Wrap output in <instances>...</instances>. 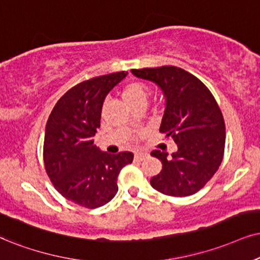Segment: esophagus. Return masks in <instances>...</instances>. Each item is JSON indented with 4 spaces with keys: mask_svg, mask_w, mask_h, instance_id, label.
<instances>
[{
    "mask_svg": "<svg viewBox=\"0 0 260 260\" xmlns=\"http://www.w3.org/2000/svg\"><path fill=\"white\" fill-rule=\"evenodd\" d=\"M149 156L146 152H136V154H134V158H136L137 160H143L145 159L146 157Z\"/></svg>",
    "mask_w": 260,
    "mask_h": 260,
    "instance_id": "34e87169",
    "label": "esophagus"
}]
</instances>
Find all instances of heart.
<instances>
[{"label": "heart", "instance_id": "1", "mask_svg": "<svg viewBox=\"0 0 260 260\" xmlns=\"http://www.w3.org/2000/svg\"><path fill=\"white\" fill-rule=\"evenodd\" d=\"M147 93H149V88L145 84L139 83V81H133V83L127 84L122 90V98L128 106H133V104L139 103V102H145Z\"/></svg>", "mask_w": 260, "mask_h": 260}]
</instances>
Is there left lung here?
Returning a JSON list of instances; mask_svg holds the SVG:
<instances>
[{"instance_id": "8db88e82", "label": "left lung", "mask_w": 260, "mask_h": 260, "mask_svg": "<svg viewBox=\"0 0 260 260\" xmlns=\"http://www.w3.org/2000/svg\"><path fill=\"white\" fill-rule=\"evenodd\" d=\"M133 75L160 88L164 114L159 132L172 137L177 151L154 150L162 170L150 180L158 192L172 197L194 194L217 172L225 144V126L217 102L198 78L174 66L132 70Z\"/></svg>"}]
</instances>
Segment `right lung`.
I'll return each instance as SVG.
<instances>
[{
    "label": "right lung",
    "mask_w": 260,
    "mask_h": 260,
    "mask_svg": "<svg viewBox=\"0 0 260 260\" xmlns=\"http://www.w3.org/2000/svg\"><path fill=\"white\" fill-rule=\"evenodd\" d=\"M117 72L75 85L57 101L44 134L45 170L52 185L78 205L96 209L117 193V176L133 153L110 154L93 145L107 94L127 77Z\"/></svg>",
    "instance_id": "right-lung-1"
}]
</instances>
